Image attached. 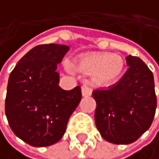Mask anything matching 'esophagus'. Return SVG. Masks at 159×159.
<instances>
[{
	"mask_svg": "<svg viewBox=\"0 0 159 159\" xmlns=\"http://www.w3.org/2000/svg\"><path fill=\"white\" fill-rule=\"evenodd\" d=\"M82 94L84 97H88L92 95V89L88 86H83L82 87Z\"/></svg>",
	"mask_w": 159,
	"mask_h": 159,
	"instance_id": "obj_1",
	"label": "esophagus"
}]
</instances>
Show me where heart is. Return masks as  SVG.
<instances>
[{
	"label": "heart",
	"mask_w": 159,
	"mask_h": 159,
	"mask_svg": "<svg viewBox=\"0 0 159 159\" xmlns=\"http://www.w3.org/2000/svg\"><path fill=\"white\" fill-rule=\"evenodd\" d=\"M80 71L94 73V82L98 84H109L120 79L125 68L124 59L109 53H95L83 57L77 63Z\"/></svg>",
	"instance_id": "heart-1"
}]
</instances>
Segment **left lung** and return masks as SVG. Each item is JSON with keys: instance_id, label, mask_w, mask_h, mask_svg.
Wrapping results in <instances>:
<instances>
[{"instance_id": "1", "label": "left lung", "mask_w": 159, "mask_h": 159, "mask_svg": "<svg viewBox=\"0 0 159 159\" xmlns=\"http://www.w3.org/2000/svg\"><path fill=\"white\" fill-rule=\"evenodd\" d=\"M129 68L107 89L95 90V122L104 140L131 144L150 128L156 109L153 73L140 58L125 57Z\"/></svg>"}]
</instances>
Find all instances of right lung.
Segmentation results:
<instances>
[{
  "label": "right lung",
  "instance_id": "right-lung-1",
  "mask_svg": "<svg viewBox=\"0 0 159 159\" xmlns=\"http://www.w3.org/2000/svg\"><path fill=\"white\" fill-rule=\"evenodd\" d=\"M68 50L65 45L37 46L10 73L5 101L7 120L14 134L34 147L58 142L82 99L80 86L70 91L59 87L57 64Z\"/></svg>",
  "mask_w": 159,
  "mask_h": 159
}]
</instances>
